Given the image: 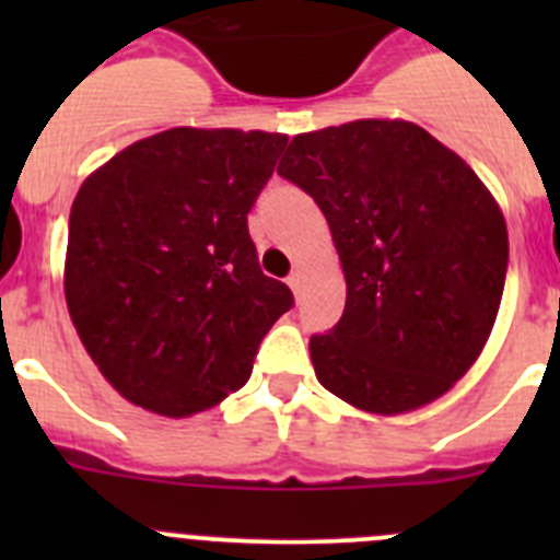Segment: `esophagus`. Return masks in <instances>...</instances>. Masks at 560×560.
<instances>
[{
	"label": "esophagus",
	"instance_id": "34e87169",
	"mask_svg": "<svg viewBox=\"0 0 560 560\" xmlns=\"http://www.w3.org/2000/svg\"><path fill=\"white\" fill-rule=\"evenodd\" d=\"M303 283H305V275L300 269H294L289 275V285H291V291H294V294H300V289H303Z\"/></svg>",
	"mask_w": 560,
	"mask_h": 560
}]
</instances>
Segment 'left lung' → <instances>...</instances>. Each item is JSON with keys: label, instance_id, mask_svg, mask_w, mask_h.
Masks as SVG:
<instances>
[{"label": "left lung", "instance_id": "8db88e82", "mask_svg": "<svg viewBox=\"0 0 560 560\" xmlns=\"http://www.w3.org/2000/svg\"><path fill=\"white\" fill-rule=\"evenodd\" d=\"M277 173L323 210L348 283L339 323L311 336L319 384L378 415L440 398L488 341L508 275L477 173L404 120L300 133Z\"/></svg>", "mask_w": 560, "mask_h": 560}]
</instances>
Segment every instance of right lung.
<instances>
[{
	"instance_id": "add662e5",
	"label": "right lung",
	"mask_w": 560,
	"mask_h": 560,
	"mask_svg": "<svg viewBox=\"0 0 560 560\" xmlns=\"http://www.w3.org/2000/svg\"><path fill=\"white\" fill-rule=\"evenodd\" d=\"M289 137L171 128L95 171L69 212V316L122 398L167 418L215 407L249 381L257 348L294 305L266 277L249 210Z\"/></svg>"
}]
</instances>
